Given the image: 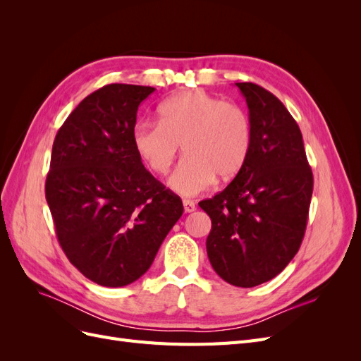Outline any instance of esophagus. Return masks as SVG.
I'll return each mask as SVG.
<instances>
[{"mask_svg": "<svg viewBox=\"0 0 361 361\" xmlns=\"http://www.w3.org/2000/svg\"><path fill=\"white\" fill-rule=\"evenodd\" d=\"M182 203H183V211L187 212V214H190V212H194V211H195V203H194L192 200L185 199Z\"/></svg>", "mask_w": 361, "mask_h": 361, "instance_id": "esophagus-1", "label": "esophagus"}]
</instances>
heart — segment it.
I'll list each match as a JSON object with an SVG mask.
<instances>
[{
	"instance_id": "obj_1",
	"label": "heart",
	"mask_w": 361,
	"mask_h": 361,
	"mask_svg": "<svg viewBox=\"0 0 361 361\" xmlns=\"http://www.w3.org/2000/svg\"><path fill=\"white\" fill-rule=\"evenodd\" d=\"M158 123H138L133 143L141 162L166 174L179 152L185 158L169 179L182 195H197L243 170L251 149V123L243 106L203 90H185L157 108Z\"/></svg>"
}]
</instances>
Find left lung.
<instances>
[{
  "instance_id": "8db88e82",
  "label": "left lung",
  "mask_w": 361,
  "mask_h": 361,
  "mask_svg": "<svg viewBox=\"0 0 361 361\" xmlns=\"http://www.w3.org/2000/svg\"><path fill=\"white\" fill-rule=\"evenodd\" d=\"M248 106L251 149L227 187L199 206L211 216L207 257L224 281L253 288L279 276L297 255L313 192L301 130L277 97L236 82Z\"/></svg>"
}]
</instances>
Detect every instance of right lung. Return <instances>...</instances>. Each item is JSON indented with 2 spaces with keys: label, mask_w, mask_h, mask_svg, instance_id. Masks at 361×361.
Returning a JSON list of instances; mask_svg holds the SVG:
<instances>
[{
  "label": "right lung",
  "mask_w": 361,
  "mask_h": 361,
  "mask_svg": "<svg viewBox=\"0 0 361 361\" xmlns=\"http://www.w3.org/2000/svg\"><path fill=\"white\" fill-rule=\"evenodd\" d=\"M154 92L102 87L75 108L52 145L45 194L59 243L101 286L122 288L143 276L183 212L133 143L138 105Z\"/></svg>",
  "instance_id": "1"
}]
</instances>
